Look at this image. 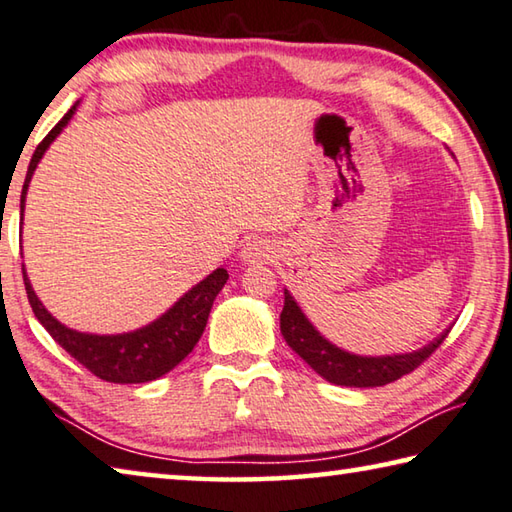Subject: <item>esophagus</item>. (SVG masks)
I'll return each instance as SVG.
<instances>
[{"mask_svg":"<svg viewBox=\"0 0 512 512\" xmlns=\"http://www.w3.org/2000/svg\"><path fill=\"white\" fill-rule=\"evenodd\" d=\"M274 254H276V247H274L272 240L254 238V240H249L245 249L240 251V258L249 265H261V263L272 261Z\"/></svg>","mask_w":512,"mask_h":512,"instance_id":"1","label":"esophagus"}]
</instances>
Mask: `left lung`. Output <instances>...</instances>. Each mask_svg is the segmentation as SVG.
<instances>
[{
    "instance_id": "obj_1",
    "label": "left lung",
    "mask_w": 512,
    "mask_h": 512,
    "mask_svg": "<svg viewBox=\"0 0 512 512\" xmlns=\"http://www.w3.org/2000/svg\"><path fill=\"white\" fill-rule=\"evenodd\" d=\"M281 333L285 342L297 353L301 360H306L321 378L342 384V387H384V384L400 380L402 375L418 369L438 346L443 344L450 330L434 339L420 351L407 355H382V357H362L346 353L328 339L321 337L315 326L303 315L292 294L285 290V303L281 312Z\"/></svg>"
}]
</instances>
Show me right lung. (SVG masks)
<instances>
[{
	"instance_id": "obj_1",
	"label": "right lung",
	"mask_w": 512,
	"mask_h": 512,
	"mask_svg": "<svg viewBox=\"0 0 512 512\" xmlns=\"http://www.w3.org/2000/svg\"><path fill=\"white\" fill-rule=\"evenodd\" d=\"M76 112V105L62 116L47 137L40 141V146L35 148L29 170H26V179L22 186V200L20 209L24 213V200H26V188H29L31 177L35 173V166L42 159L44 152L58 137L62 128L69 123L71 116ZM24 288L26 297L33 308V315L38 317L40 324L47 328V333L56 339V342L65 348V351L74 357L76 362L85 366L89 373H94L96 378L114 384H139L157 380L168 371H173L175 366L184 360V357L193 351V346L200 342V337L209 321V312L218 292L224 288L229 274L224 267H218L213 274L206 276L195 288L188 290L182 299H179L166 315H161L157 321L143 326L134 333L123 335H87L78 333L62 326L58 319L51 317V312L42 306L40 299L35 297L29 279H26L24 265Z\"/></svg>"
}]
</instances>
